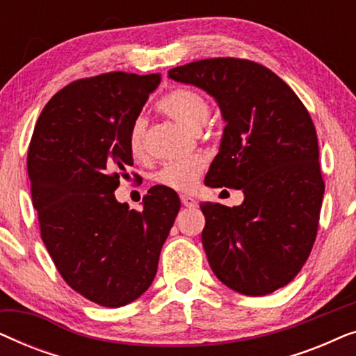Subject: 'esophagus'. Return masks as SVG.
<instances>
[{"label":"esophagus","mask_w":356,"mask_h":356,"mask_svg":"<svg viewBox=\"0 0 356 356\" xmlns=\"http://www.w3.org/2000/svg\"><path fill=\"white\" fill-rule=\"evenodd\" d=\"M179 199H181V204H183L184 207H196L197 206L196 199L191 197V196H186V194H181V196H179Z\"/></svg>","instance_id":"obj_1"}]
</instances>
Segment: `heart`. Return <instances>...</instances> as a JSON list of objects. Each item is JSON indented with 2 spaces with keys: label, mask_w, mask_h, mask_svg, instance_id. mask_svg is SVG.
I'll list each match as a JSON object with an SVG mask.
<instances>
[{
  "label": "heart",
  "mask_w": 356,
  "mask_h": 356,
  "mask_svg": "<svg viewBox=\"0 0 356 356\" xmlns=\"http://www.w3.org/2000/svg\"><path fill=\"white\" fill-rule=\"evenodd\" d=\"M159 111L183 124L193 133L201 131L211 116V104L201 92L191 87H175L157 102ZM128 149L133 157L145 154V120L136 118L128 131ZM206 160L199 155L170 162L155 175V181L175 191H191L199 181Z\"/></svg>",
  "instance_id": "heart-1"
}]
</instances>
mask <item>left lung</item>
I'll use <instances>...</instances> for the list:
<instances>
[{"label":"left lung","mask_w":356,"mask_h":356,"mask_svg":"<svg viewBox=\"0 0 356 356\" xmlns=\"http://www.w3.org/2000/svg\"><path fill=\"white\" fill-rule=\"evenodd\" d=\"M168 77L216 97L227 126L206 184L245 193L241 206L201 204L211 269L243 295L282 289L309 257L324 196L308 110L275 72L243 58L193 61Z\"/></svg>","instance_id":"8db88e82"}]
</instances>
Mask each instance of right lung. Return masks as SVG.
Wrapping results in <instances>:
<instances>
[{"mask_svg": "<svg viewBox=\"0 0 356 356\" xmlns=\"http://www.w3.org/2000/svg\"><path fill=\"white\" fill-rule=\"evenodd\" d=\"M160 79L115 71L71 82L42 110L29 144L42 240L66 284L105 308L149 289L179 211L165 186L149 189L143 211L115 199L133 165L129 126Z\"/></svg>", "mask_w": 356, "mask_h": 356, "instance_id": "obj_1", "label": "right lung"}]
</instances>
